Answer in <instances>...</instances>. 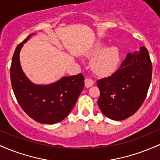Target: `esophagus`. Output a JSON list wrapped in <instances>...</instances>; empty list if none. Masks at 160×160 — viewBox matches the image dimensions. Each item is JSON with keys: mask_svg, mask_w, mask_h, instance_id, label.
Wrapping results in <instances>:
<instances>
[{"mask_svg": "<svg viewBox=\"0 0 160 160\" xmlns=\"http://www.w3.org/2000/svg\"><path fill=\"white\" fill-rule=\"evenodd\" d=\"M94 84V81H93L92 80H91V79L89 78H86L85 79V86L86 88H89L90 87Z\"/></svg>", "mask_w": 160, "mask_h": 160, "instance_id": "1", "label": "esophagus"}]
</instances>
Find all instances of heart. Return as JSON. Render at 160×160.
Returning <instances> with one entry per match:
<instances>
[{
	"label": "heart",
	"mask_w": 160,
	"mask_h": 160,
	"mask_svg": "<svg viewBox=\"0 0 160 160\" xmlns=\"http://www.w3.org/2000/svg\"><path fill=\"white\" fill-rule=\"evenodd\" d=\"M89 55L95 56L91 62L92 68L97 74L101 76L114 72L120 61L119 50L114 47H110L104 49L102 46H98L91 51Z\"/></svg>",
	"instance_id": "b5f03b06"
}]
</instances>
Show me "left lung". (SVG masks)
<instances>
[{"mask_svg": "<svg viewBox=\"0 0 160 160\" xmlns=\"http://www.w3.org/2000/svg\"><path fill=\"white\" fill-rule=\"evenodd\" d=\"M152 78V63L148 49L128 53L120 68L111 76L97 80L100 90L98 105L113 120H123L142 105Z\"/></svg>", "mask_w": 160, "mask_h": 160, "instance_id": "1", "label": "left lung"}]
</instances>
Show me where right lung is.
I'll list each match as a JSON object with an SVG mask.
<instances>
[{
  "instance_id": "1",
  "label": "right lung",
  "mask_w": 160,
  "mask_h": 160,
  "mask_svg": "<svg viewBox=\"0 0 160 160\" xmlns=\"http://www.w3.org/2000/svg\"><path fill=\"white\" fill-rule=\"evenodd\" d=\"M27 37L16 47L10 66L12 90L20 107L31 118L40 123L54 124L69 114L84 87L82 74L64 77L49 85L34 84L25 76L20 65L19 52Z\"/></svg>"
}]
</instances>
